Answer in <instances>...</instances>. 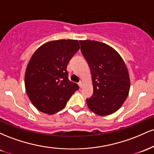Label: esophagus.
<instances>
[{
	"label": "esophagus",
	"instance_id": "obj_1",
	"mask_svg": "<svg viewBox=\"0 0 154 154\" xmlns=\"http://www.w3.org/2000/svg\"><path fill=\"white\" fill-rule=\"evenodd\" d=\"M78 85H79V88H82L83 87V85H84V84H83V82H79L78 83Z\"/></svg>",
	"mask_w": 154,
	"mask_h": 154
}]
</instances>
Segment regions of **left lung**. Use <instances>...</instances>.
I'll use <instances>...</instances> for the list:
<instances>
[{"label": "left lung", "instance_id": "left-lung-1", "mask_svg": "<svg viewBox=\"0 0 154 154\" xmlns=\"http://www.w3.org/2000/svg\"><path fill=\"white\" fill-rule=\"evenodd\" d=\"M81 52L91 69L93 94L86 100L90 110L99 116L116 112L128 98V69L119 53L107 44L80 40Z\"/></svg>", "mask_w": 154, "mask_h": 154}]
</instances>
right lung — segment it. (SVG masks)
<instances>
[{"label":"right lung","instance_id":"add662e5","mask_svg":"<svg viewBox=\"0 0 154 154\" xmlns=\"http://www.w3.org/2000/svg\"><path fill=\"white\" fill-rule=\"evenodd\" d=\"M79 48L78 40H52L39 47L32 56L24 85L29 100L38 111L50 115L61 111L79 89L77 84L69 80L66 68Z\"/></svg>","mask_w":154,"mask_h":154}]
</instances>
